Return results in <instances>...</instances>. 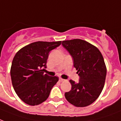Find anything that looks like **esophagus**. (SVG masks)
I'll list each match as a JSON object with an SVG mask.
<instances>
[{"mask_svg":"<svg viewBox=\"0 0 121 121\" xmlns=\"http://www.w3.org/2000/svg\"><path fill=\"white\" fill-rule=\"evenodd\" d=\"M59 81H60V82H63V81H64L65 80L64 79H63L62 78H60V79H59Z\"/></svg>","mask_w":121,"mask_h":121,"instance_id":"esophagus-1","label":"esophagus"}]
</instances>
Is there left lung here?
Returning <instances> with one entry per match:
<instances>
[{
	"label": "left lung",
	"mask_w": 121,
	"mask_h": 121,
	"mask_svg": "<svg viewBox=\"0 0 121 121\" xmlns=\"http://www.w3.org/2000/svg\"><path fill=\"white\" fill-rule=\"evenodd\" d=\"M62 45L73 60V67L80 77L75 83L70 80L72 89L65 93L69 103L77 107L93 104L104 89L107 68L104 57L98 49L86 40H63Z\"/></svg>",
	"instance_id": "obj_1"
}]
</instances>
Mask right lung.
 <instances>
[{
    "label": "right lung",
    "instance_id": "obj_1",
    "mask_svg": "<svg viewBox=\"0 0 121 121\" xmlns=\"http://www.w3.org/2000/svg\"><path fill=\"white\" fill-rule=\"evenodd\" d=\"M61 41H38L18 51L11 67L12 84L18 97L29 105H38L48 99L59 78L44 74L51 51Z\"/></svg>",
    "mask_w": 121,
    "mask_h": 121
}]
</instances>
